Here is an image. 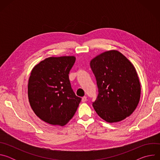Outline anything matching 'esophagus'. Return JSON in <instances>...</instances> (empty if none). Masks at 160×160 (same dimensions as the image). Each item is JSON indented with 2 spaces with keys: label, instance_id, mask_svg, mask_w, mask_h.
Masks as SVG:
<instances>
[{
  "label": "esophagus",
  "instance_id": "esophagus-1",
  "mask_svg": "<svg viewBox=\"0 0 160 160\" xmlns=\"http://www.w3.org/2000/svg\"><path fill=\"white\" fill-rule=\"evenodd\" d=\"M86 101H87V97L84 96V97H83V98H82V102H85Z\"/></svg>",
  "mask_w": 160,
  "mask_h": 160
}]
</instances>
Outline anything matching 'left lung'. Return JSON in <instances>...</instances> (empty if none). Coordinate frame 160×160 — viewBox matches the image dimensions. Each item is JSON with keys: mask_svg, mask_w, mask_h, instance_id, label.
I'll return each instance as SVG.
<instances>
[{"mask_svg": "<svg viewBox=\"0 0 160 160\" xmlns=\"http://www.w3.org/2000/svg\"><path fill=\"white\" fill-rule=\"evenodd\" d=\"M99 94L93 102L98 115L108 123L130 116L141 98L139 79L132 63L117 50L105 51L91 59Z\"/></svg>", "mask_w": 160, "mask_h": 160, "instance_id": "1", "label": "left lung"}]
</instances>
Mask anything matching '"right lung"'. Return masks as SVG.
Instances as JSON below:
<instances>
[{
  "label": "right lung",
  "instance_id": "obj_1",
  "mask_svg": "<svg viewBox=\"0 0 160 160\" xmlns=\"http://www.w3.org/2000/svg\"><path fill=\"white\" fill-rule=\"evenodd\" d=\"M75 60L74 56L49 57L31 72L28 83L30 106L40 119L49 124H67L81 101L73 91L68 76Z\"/></svg>",
  "mask_w": 160,
  "mask_h": 160
}]
</instances>
